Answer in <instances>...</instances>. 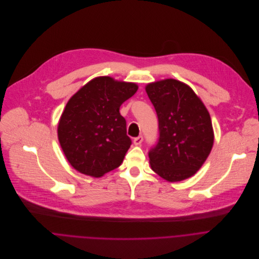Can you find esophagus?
I'll list each match as a JSON object with an SVG mask.
<instances>
[{"label": "esophagus", "instance_id": "obj_1", "mask_svg": "<svg viewBox=\"0 0 259 259\" xmlns=\"http://www.w3.org/2000/svg\"><path fill=\"white\" fill-rule=\"evenodd\" d=\"M142 142H143V136H139V137L134 139V144L136 146H140L142 144Z\"/></svg>", "mask_w": 259, "mask_h": 259}]
</instances>
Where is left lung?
<instances>
[{"instance_id": "left-lung-1", "label": "left lung", "mask_w": 259, "mask_h": 259, "mask_svg": "<svg viewBox=\"0 0 259 259\" xmlns=\"http://www.w3.org/2000/svg\"><path fill=\"white\" fill-rule=\"evenodd\" d=\"M158 117L159 138L149 151L153 171L168 182L186 180L199 170L213 146L210 115L186 83L168 78L147 84Z\"/></svg>"}]
</instances>
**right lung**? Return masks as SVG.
Segmentation results:
<instances>
[{
	"label": "right lung",
	"instance_id": "1",
	"mask_svg": "<svg viewBox=\"0 0 259 259\" xmlns=\"http://www.w3.org/2000/svg\"><path fill=\"white\" fill-rule=\"evenodd\" d=\"M137 91L134 82L100 76L70 98L59 120L58 139L73 168L99 178L122 163L132 140L119 108Z\"/></svg>",
	"mask_w": 259,
	"mask_h": 259
}]
</instances>
